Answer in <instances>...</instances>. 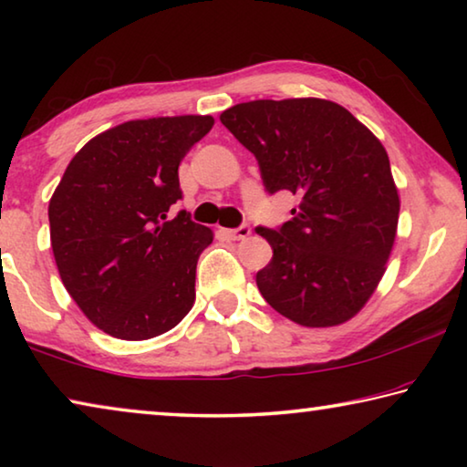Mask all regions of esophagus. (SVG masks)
Instances as JSON below:
<instances>
[{"label":"esophagus","instance_id":"esophagus-1","mask_svg":"<svg viewBox=\"0 0 467 467\" xmlns=\"http://www.w3.org/2000/svg\"><path fill=\"white\" fill-rule=\"evenodd\" d=\"M223 233L231 241H243V239H247V236L251 234V226L249 224H241L239 228H226V231H223Z\"/></svg>","mask_w":467,"mask_h":467}]
</instances>
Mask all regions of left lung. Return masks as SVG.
Returning <instances> with one entry per match:
<instances>
[{"label":"left lung","instance_id":"1","mask_svg":"<svg viewBox=\"0 0 467 467\" xmlns=\"http://www.w3.org/2000/svg\"><path fill=\"white\" fill-rule=\"evenodd\" d=\"M220 121L255 156L267 193L300 197L288 223L255 228L274 251L255 275L267 305L305 327L354 317L383 278L398 231L381 141L323 99L241 102Z\"/></svg>","mask_w":467,"mask_h":467}]
</instances>
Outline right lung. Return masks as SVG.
<instances>
[{
  "label": "right lung",
  "mask_w": 467,
  "mask_h": 467,
  "mask_svg": "<svg viewBox=\"0 0 467 467\" xmlns=\"http://www.w3.org/2000/svg\"><path fill=\"white\" fill-rule=\"evenodd\" d=\"M210 115L154 117L92 138L49 202L61 282L105 334L150 339L192 311L195 267L214 239L189 212L171 216L179 164L212 130Z\"/></svg>",
  "instance_id": "1"
}]
</instances>
